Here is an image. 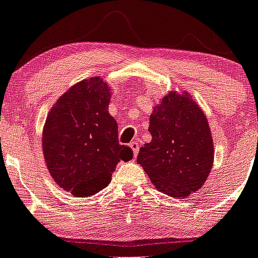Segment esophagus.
<instances>
[{
	"instance_id": "34e87169",
	"label": "esophagus",
	"mask_w": 258,
	"mask_h": 258,
	"mask_svg": "<svg viewBox=\"0 0 258 258\" xmlns=\"http://www.w3.org/2000/svg\"><path fill=\"white\" fill-rule=\"evenodd\" d=\"M129 145H130V148H132L133 152H134V156L137 157V155L139 154V143H138V141H132Z\"/></svg>"
}]
</instances>
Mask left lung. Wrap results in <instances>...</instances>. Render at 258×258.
I'll list each match as a JSON object with an SVG mask.
<instances>
[{"mask_svg":"<svg viewBox=\"0 0 258 258\" xmlns=\"http://www.w3.org/2000/svg\"><path fill=\"white\" fill-rule=\"evenodd\" d=\"M152 139L137 161L155 187L171 197H188L203 185L213 167L209 124L195 101L171 92L154 108L149 126Z\"/></svg>","mask_w":258,"mask_h":258,"instance_id":"left-lung-1","label":"left lung"}]
</instances>
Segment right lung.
<instances>
[{"label":"right lung","instance_id":"1","mask_svg":"<svg viewBox=\"0 0 258 258\" xmlns=\"http://www.w3.org/2000/svg\"><path fill=\"white\" fill-rule=\"evenodd\" d=\"M109 88L99 77L79 82L55 103L43 130V154L57 185L75 197L107 187L120 160L133 159L120 145L117 120L108 112Z\"/></svg>","mask_w":258,"mask_h":258}]
</instances>
